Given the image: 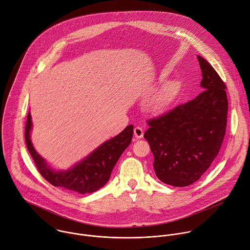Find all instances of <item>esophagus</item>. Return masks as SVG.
I'll return each mask as SVG.
<instances>
[{
  "label": "esophagus",
  "instance_id": "1",
  "mask_svg": "<svg viewBox=\"0 0 250 250\" xmlns=\"http://www.w3.org/2000/svg\"><path fill=\"white\" fill-rule=\"evenodd\" d=\"M134 135H135V137H136V138H138V139L143 138V136H144L143 128H142V127H140V126L135 127V128H134Z\"/></svg>",
  "mask_w": 250,
  "mask_h": 250
}]
</instances>
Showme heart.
Returning <instances> with one entry per match:
<instances>
[{
	"label": "heart",
	"instance_id": "b5f03b06",
	"mask_svg": "<svg viewBox=\"0 0 250 250\" xmlns=\"http://www.w3.org/2000/svg\"><path fill=\"white\" fill-rule=\"evenodd\" d=\"M178 84L171 83L169 84L159 95L154 97L146 105L147 110L150 112H157L164 109L170 104L173 98L177 94Z\"/></svg>",
	"mask_w": 250,
	"mask_h": 250
}]
</instances>
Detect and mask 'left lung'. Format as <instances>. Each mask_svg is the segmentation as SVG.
Wrapping results in <instances>:
<instances>
[{
    "label": "left lung",
    "mask_w": 250,
    "mask_h": 250,
    "mask_svg": "<svg viewBox=\"0 0 250 250\" xmlns=\"http://www.w3.org/2000/svg\"><path fill=\"white\" fill-rule=\"evenodd\" d=\"M202 92L163 115L147 121L144 137L153 153L156 177L164 184L187 187L196 182L217 156L224 140L228 100L215 69L197 56Z\"/></svg>",
    "instance_id": "obj_1"
}]
</instances>
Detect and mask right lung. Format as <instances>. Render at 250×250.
<instances>
[{
	"label": "right lung",
	"instance_id": "add662e5",
	"mask_svg": "<svg viewBox=\"0 0 250 250\" xmlns=\"http://www.w3.org/2000/svg\"><path fill=\"white\" fill-rule=\"evenodd\" d=\"M32 127L33 123L29 111L25 127V142L41 175L55 187L81 194L94 192L108 182L115 164L133 138V125L127 126L117 136L103 143L70 168L57 170L35 149L31 141Z\"/></svg>",
	"mask_w": 250,
	"mask_h": 250
}]
</instances>
